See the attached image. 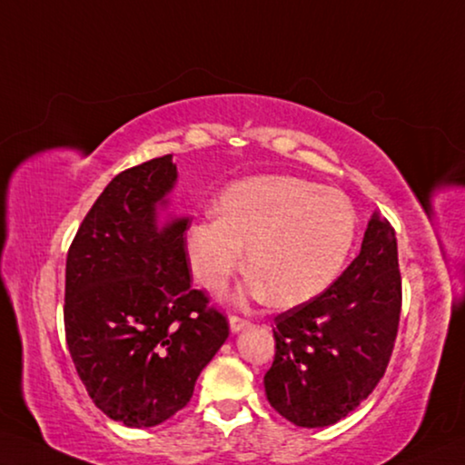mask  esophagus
<instances>
[{
    "mask_svg": "<svg viewBox=\"0 0 465 465\" xmlns=\"http://www.w3.org/2000/svg\"><path fill=\"white\" fill-rule=\"evenodd\" d=\"M228 324H231V331L232 332H239V331H242L245 327H249V321L242 319V316L232 314L231 319H228Z\"/></svg>",
    "mask_w": 465,
    "mask_h": 465,
    "instance_id": "esophagus-1",
    "label": "esophagus"
}]
</instances>
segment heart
I'll use <instances>...</instances> for the list:
<instances>
[{"label": "heart", "mask_w": 465, "mask_h": 465, "mask_svg": "<svg viewBox=\"0 0 465 465\" xmlns=\"http://www.w3.org/2000/svg\"><path fill=\"white\" fill-rule=\"evenodd\" d=\"M357 232L353 203L332 187L290 175L232 183L218 216L195 220L185 232L192 272L212 294L247 263L253 292L278 306L311 300L337 278Z\"/></svg>", "instance_id": "heart-1"}]
</instances>
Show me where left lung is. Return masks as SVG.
Masks as SVG:
<instances>
[{"label": "left lung", "instance_id": "obj_1", "mask_svg": "<svg viewBox=\"0 0 465 465\" xmlns=\"http://www.w3.org/2000/svg\"><path fill=\"white\" fill-rule=\"evenodd\" d=\"M401 308L396 232L373 214L351 265L319 296L273 319L267 401L298 427L345 419L384 378Z\"/></svg>", "mask_w": 465, "mask_h": 465}]
</instances>
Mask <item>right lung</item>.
Returning a JSON list of instances; mask_svg holds the SVG:
<instances>
[{
  "label": "right lung",
  "instance_id": "obj_1",
  "mask_svg": "<svg viewBox=\"0 0 465 465\" xmlns=\"http://www.w3.org/2000/svg\"><path fill=\"white\" fill-rule=\"evenodd\" d=\"M175 179L171 154L122 171L67 253L71 360L97 409L126 427H154L182 411L228 337L226 316L190 286V220L157 226Z\"/></svg>",
  "mask_w": 465,
  "mask_h": 465
}]
</instances>
